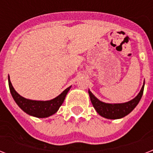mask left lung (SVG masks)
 I'll list each match as a JSON object with an SVG mask.
<instances>
[{
	"instance_id": "8db88e82",
	"label": "left lung",
	"mask_w": 153,
	"mask_h": 153,
	"mask_svg": "<svg viewBox=\"0 0 153 153\" xmlns=\"http://www.w3.org/2000/svg\"><path fill=\"white\" fill-rule=\"evenodd\" d=\"M144 86H145V82H144L142 88L140 90V93L138 94V95L135 98H133V100L128 102L121 103V104L105 103V102L99 101L96 97H94V95L91 91H89L88 92L93 106L101 116L109 119H118L128 115L137 106V105L139 103L140 98L142 97L143 92H144Z\"/></svg>"
}]
</instances>
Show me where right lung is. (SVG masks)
<instances>
[{
    "label": "right lung",
    "instance_id": "obj_1",
    "mask_svg": "<svg viewBox=\"0 0 153 153\" xmlns=\"http://www.w3.org/2000/svg\"><path fill=\"white\" fill-rule=\"evenodd\" d=\"M8 86L13 99L15 100L20 109H23L25 113H27L29 115L40 117V118L47 117L55 114L62 104L67 92L71 88V86L67 88L61 94L52 100L44 102V101H32L23 98L22 96H20L14 90L13 85L11 83L9 77H8Z\"/></svg>",
    "mask_w": 153,
    "mask_h": 153
}]
</instances>
